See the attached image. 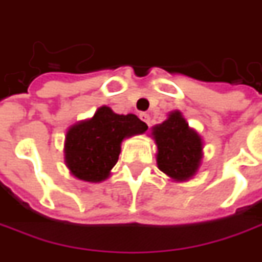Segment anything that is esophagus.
Returning <instances> with one entry per match:
<instances>
[{
    "mask_svg": "<svg viewBox=\"0 0 262 262\" xmlns=\"http://www.w3.org/2000/svg\"><path fill=\"white\" fill-rule=\"evenodd\" d=\"M140 118H141V121H144L147 125L150 126V116L147 115V114H141V115H140Z\"/></svg>",
    "mask_w": 262,
    "mask_h": 262,
    "instance_id": "esophagus-1",
    "label": "esophagus"
}]
</instances>
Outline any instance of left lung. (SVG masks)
<instances>
[{
    "instance_id": "8db88e82",
    "label": "left lung",
    "mask_w": 262,
    "mask_h": 262,
    "mask_svg": "<svg viewBox=\"0 0 262 262\" xmlns=\"http://www.w3.org/2000/svg\"><path fill=\"white\" fill-rule=\"evenodd\" d=\"M157 146V167L176 182L195 175L203 159V140L189 128L179 111H173L166 121L153 126Z\"/></svg>"
}]
</instances>
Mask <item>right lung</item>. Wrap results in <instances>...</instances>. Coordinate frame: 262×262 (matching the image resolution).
Masks as SVG:
<instances>
[{
	"label": "right lung",
	"mask_w": 262,
	"mask_h": 262,
	"mask_svg": "<svg viewBox=\"0 0 262 262\" xmlns=\"http://www.w3.org/2000/svg\"><path fill=\"white\" fill-rule=\"evenodd\" d=\"M146 129V124L136 115H118L111 107L100 106L90 119L67 131L66 165L81 181L102 182L118 162L122 140Z\"/></svg>",
	"instance_id": "add662e5"
}]
</instances>
